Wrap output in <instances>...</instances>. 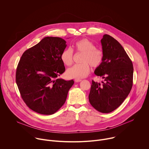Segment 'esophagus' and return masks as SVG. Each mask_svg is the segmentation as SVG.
<instances>
[{
    "instance_id": "1",
    "label": "esophagus",
    "mask_w": 149,
    "mask_h": 149,
    "mask_svg": "<svg viewBox=\"0 0 149 149\" xmlns=\"http://www.w3.org/2000/svg\"><path fill=\"white\" fill-rule=\"evenodd\" d=\"M75 82H81L82 80L81 79H75Z\"/></svg>"
}]
</instances>
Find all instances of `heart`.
I'll use <instances>...</instances> for the list:
<instances>
[{"label": "heart", "instance_id": "heart-1", "mask_svg": "<svg viewBox=\"0 0 149 149\" xmlns=\"http://www.w3.org/2000/svg\"><path fill=\"white\" fill-rule=\"evenodd\" d=\"M77 52L82 53L81 63L75 64L68 68L67 75L68 77L81 79L88 75L90 71V66L97 68L101 65L103 60V53L95 47L93 42L87 39H82L74 44ZM74 51L71 47L63 49L61 54V60L65 65H71L73 62Z\"/></svg>", "mask_w": 149, "mask_h": 149}]
</instances>
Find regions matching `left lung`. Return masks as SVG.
Instances as JSON below:
<instances>
[{
  "mask_svg": "<svg viewBox=\"0 0 149 149\" xmlns=\"http://www.w3.org/2000/svg\"><path fill=\"white\" fill-rule=\"evenodd\" d=\"M103 60L94 73L102 77V84L92 81L89 101L102 113L117 109L129 94L133 79V67L123 47L112 36L105 34L101 40Z\"/></svg>",
  "mask_w": 149,
  "mask_h": 149,
  "instance_id": "8db88e82",
  "label": "left lung"
}]
</instances>
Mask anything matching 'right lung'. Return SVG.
<instances>
[{
  "label": "right lung",
  "mask_w": 149,
  "mask_h": 149,
  "mask_svg": "<svg viewBox=\"0 0 149 149\" xmlns=\"http://www.w3.org/2000/svg\"><path fill=\"white\" fill-rule=\"evenodd\" d=\"M66 47L64 39L48 36L20 58L16 82L24 101L35 112L53 114L66 101L74 82L58 78L65 71L61 54Z\"/></svg>",
  "instance_id": "1"
}]
</instances>
